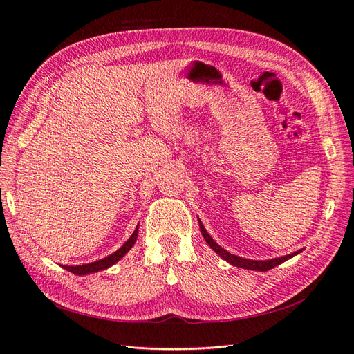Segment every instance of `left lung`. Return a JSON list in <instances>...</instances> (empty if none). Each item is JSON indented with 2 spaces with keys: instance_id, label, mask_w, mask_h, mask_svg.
Here are the masks:
<instances>
[{
  "instance_id": "obj_1",
  "label": "left lung",
  "mask_w": 354,
  "mask_h": 354,
  "mask_svg": "<svg viewBox=\"0 0 354 354\" xmlns=\"http://www.w3.org/2000/svg\"><path fill=\"white\" fill-rule=\"evenodd\" d=\"M198 223H199V229H201V233H202V236H203V239L207 241V243L211 246V248L216 251L223 260H226L229 264H232V266H234V267H241V269H246V270H255V272H267V270H270V269H273V267H276V266H279V264H282L283 261H286V260H289V259H292L294 255H297V254H299V252H303V250H298V251H295V252H292V254H288V255H285V257H279V259H272V260H250V259H242V257H238V255H234V254H230L229 251H226L224 248H221V246L214 241L211 236H209V233L207 232V229L203 227V224H202V221L198 218Z\"/></svg>"
}]
</instances>
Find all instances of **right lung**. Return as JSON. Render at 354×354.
Here are the masks:
<instances>
[{"label":"right lung","mask_w":354,"mask_h":354,"mask_svg":"<svg viewBox=\"0 0 354 354\" xmlns=\"http://www.w3.org/2000/svg\"><path fill=\"white\" fill-rule=\"evenodd\" d=\"M137 234H138V224L136 230L133 232V234L130 236V239H128L120 250H116L113 254L104 257V259L102 260H97L94 263H88V264H81V266H63V269L73 273V274H78V276H84V274H91V273H97L100 270H104V269H109L111 266L116 264L118 261H120L122 257L130 251L136 241H137Z\"/></svg>","instance_id":"1"}]
</instances>
